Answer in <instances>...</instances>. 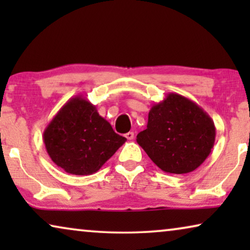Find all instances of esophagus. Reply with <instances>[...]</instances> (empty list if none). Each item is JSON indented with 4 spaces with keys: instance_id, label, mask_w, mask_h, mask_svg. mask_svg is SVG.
<instances>
[{
    "instance_id": "34e87169",
    "label": "esophagus",
    "mask_w": 250,
    "mask_h": 250,
    "mask_svg": "<svg viewBox=\"0 0 250 250\" xmlns=\"http://www.w3.org/2000/svg\"><path fill=\"white\" fill-rule=\"evenodd\" d=\"M125 138L127 139V140H133V138H134V133H133V132H128V133H126V134H125Z\"/></svg>"
}]
</instances>
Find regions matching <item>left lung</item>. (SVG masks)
<instances>
[{
	"instance_id": "obj_1",
	"label": "left lung",
	"mask_w": 250,
	"mask_h": 250,
	"mask_svg": "<svg viewBox=\"0 0 250 250\" xmlns=\"http://www.w3.org/2000/svg\"><path fill=\"white\" fill-rule=\"evenodd\" d=\"M213 119L196 102L168 93L153 104L136 142L165 173L187 174L203 164L214 146Z\"/></svg>"
}]
</instances>
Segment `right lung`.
I'll return each mask as SVG.
<instances>
[{
	"instance_id": "1",
	"label": "right lung",
	"mask_w": 250,
	"mask_h": 250,
	"mask_svg": "<svg viewBox=\"0 0 250 250\" xmlns=\"http://www.w3.org/2000/svg\"><path fill=\"white\" fill-rule=\"evenodd\" d=\"M52 162L73 175H91L124 145L87 99L76 95L64 104L43 133Z\"/></svg>"
}]
</instances>
